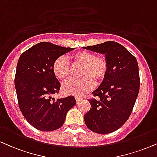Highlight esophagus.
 <instances>
[{"label":"esophagus","instance_id":"1","mask_svg":"<svg viewBox=\"0 0 157 157\" xmlns=\"http://www.w3.org/2000/svg\"><path fill=\"white\" fill-rule=\"evenodd\" d=\"M75 99H76L77 104H78L81 101V99H81V98H80V97H75Z\"/></svg>","mask_w":157,"mask_h":157}]
</instances>
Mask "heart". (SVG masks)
Wrapping results in <instances>:
<instances>
[{
  "instance_id": "heart-1",
  "label": "heart",
  "mask_w": 157,
  "mask_h": 157,
  "mask_svg": "<svg viewBox=\"0 0 157 157\" xmlns=\"http://www.w3.org/2000/svg\"><path fill=\"white\" fill-rule=\"evenodd\" d=\"M74 66H80L82 69L80 80H70L62 86V90L67 95H84L93 88L94 81L97 83L101 82L108 71V60L105 56H97L89 51H80L71 56ZM52 72L60 80H66L71 73L70 66L64 57H59L52 64Z\"/></svg>"
}]
</instances>
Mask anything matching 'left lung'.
<instances>
[{"instance_id":"1","label":"left lung","mask_w":157,"mask_h":157,"mask_svg":"<svg viewBox=\"0 0 157 157\" xmlns=\"http://www.w3.org/2000/svg\"><path fill=\"white\" fill-rule=\"evenodd\" d=\"M83 48L105 54L109 63L106 77L92 93L98 99H88L90 109L85 114V123L96 133H111L128 120L138 96L140 75L137 59L116 41Z\"/></svg>"}]
</instances>
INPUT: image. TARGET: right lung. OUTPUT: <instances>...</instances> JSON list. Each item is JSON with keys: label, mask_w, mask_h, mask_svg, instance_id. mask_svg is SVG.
<instances>
[{"label": "right lung", "mask_w": 157, "mask_h": 157, "mask_svg": "<svg viewBox=\"0 0 157 157\" xmlns=\"http://www.w3.org/2000/svg\"><path fill=\"white\" fill-rule=\"evenodd\" d=\"M74 49L43 41L25 51L19 58L14 79L19 107L26 121L40 131L61 127L67 112L76 105L73 96L57 100L51 97L60 88L52 64Z\"/></svg>", "instance_id": "obj_1"}]
</instances>
